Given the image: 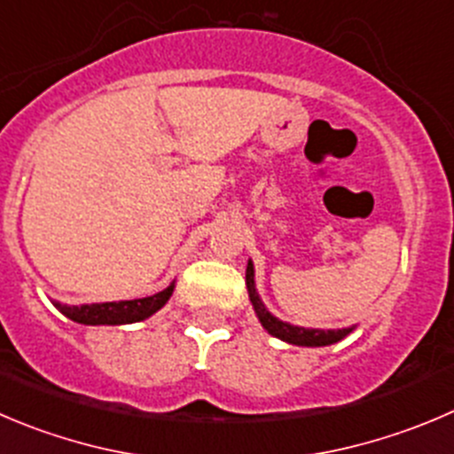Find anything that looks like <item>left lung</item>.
Here are the masks:
<instances>
[{
  "label": "left lung",
  "instance_id": "obj_1",
  "mask_svg": "<svg viewBox=\"0 0 454 454\" xmlns=\"http://www.w3.org/2000/svg\"><path fill=\"white\" fill-rule=\"evenodd\" d=\"M254 262L247 261V270H245V285H247L249 292V301H252V308L256 312L258 321L261 325L270 332L271 336L276 339L285 340L289 345H301V348H323V345H332L343 340L345 336L352 334L356 330V325L349 327H340V330H321V327H301V325H292L287 321H280L276 318L270 309L265 308L262 303L261 294H258L256 289V278H254Z\"/></svg>",
  "mask_w": 454,
  "mask_h": 454
}]
</instances>
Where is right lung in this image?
Instances as JSON below:
<instances>
[{
  "instance_id": "obj_1",
  "label": "right lung",
  "mask_w": 454,
  "mask_h": 454,
  "mask_svg": "<svg viewBox=\"0 0 454 454\" xmlns=\"http://www.w3.org/2000/svg\"><path fill=\"white\" fill-rule=\"evenodd\" d=\"M176 289V280H171L162 292L153 296L133 301H111V303H84V305H67L53 301L55 308L71 321L82 325H129V323L145 321L153 317L158 309L167 305Z\"/></svg>"
}]
</instances>
